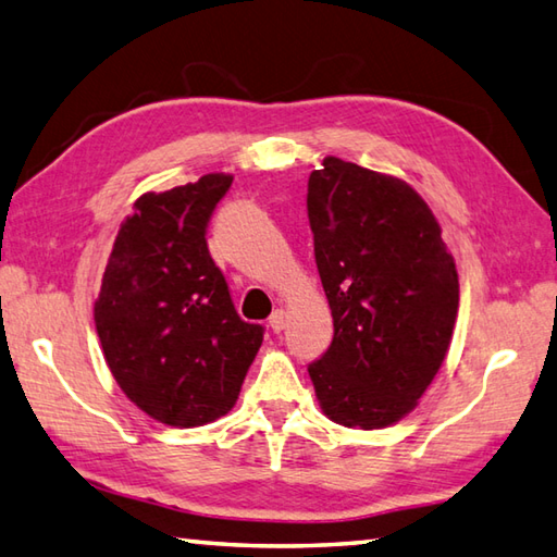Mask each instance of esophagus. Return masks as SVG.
<instances>
[{"label": "esophagus", "instance_id": "34e87169", "mask_svg": "<svg viewBox=\"0 0 557 557\" xmlns=\"http://www.w3.org/2000/svg\"><path fill=\"white\" fill-rule=\"evenodd\" d=\"M269 326L274 329L276 334H281L283 329H286V312H283V310H276L274 314H271V317H269Z\"/></svg>", "mask_w": 557, "mask_h": 557}]
</instances>
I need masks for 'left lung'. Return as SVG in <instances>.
<instances>
[{
    "mask_svg": "<svg viewBox=\"0 0 557 557\" xmlns=\"http://www.w3.org/2000/svg\"><path fill=\"white\" fill-rule=\"evenodd\" d=\"M322 165L308 183V219L334 338L308 372L329 421L387 428L413 411L445 362L457 267L411 185L336 156Z\"/></svg>",
    "mask_w": 557,
    "mask_h": 557,
    "instance_id": "obj_1",
    "label": "left lung"
}]
</instances>
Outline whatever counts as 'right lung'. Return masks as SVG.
Instances as JSON below:
<instances>
[{
    "label": "right lung",
    "mask_w": 557,
    "mask_h": 557,
    "mask_svg": "<svg viewBox=\"0 0 557 557\" xmlns=\"http://www.w3.org/2000/svg\"><path fill=\"white\" fill-rule=\"evenodd\" d=\"M233 175L146 191L120 225L94 305L112 377L153 421L197 428L231 411L264 329L237 317L207 225Z\"/></svg>",
    "instance_id": "add662e5"
}]
</instances>
